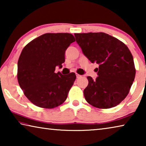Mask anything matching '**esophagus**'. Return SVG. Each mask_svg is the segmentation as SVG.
Masks as SVG:
<instances>
[{"label": "esophagus", "mask_w": 146, "mask_h": 146, "mask_svg": "<svg viewBox=\"0 0 146 146\" xmlns=\"http://www.w3.org/2000/svg\"><path fill=\"white\" fill-rule=\"evenodd\" d=\"M76 78H79L80 77H81V75H78V74H77V73L76 74Z\"/></svg>", "instance_id": "esophagus-1"}]
</instances>
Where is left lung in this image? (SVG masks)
Masks as SVG:
<instances>
[{
    "label": "left lung",
    "mask_w": 146,
    "mask_h": 146,
    "mask_svg": "<svg viewBox=\"0 0 146 146\" xmlns=\"http://www.w3.org/2000/svg\"><path fill=\"white\" fill-rule=\"evenodd\" d=\"M76 41L91 62L99 66L97 78L88 76L87 102L100 109L113 108L127 97L135 77L132 54L127 46L107 33H75Z\"/></svg>",
    "instance_id": "1"
}]
</instances>
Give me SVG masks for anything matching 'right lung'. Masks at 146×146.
I'll return each mask as SVG.
<instances>
[{
  "label": "right lung",
  "instance_id": "1",
  "mask_svg": "<svg viewBox=\"0 0 146 146\" xmlns=\"http://www.w3.org/2000/svg\"><path fill=\"white\" fill-rule=\"evenodd\" d=\"M75 41L68 33H45L29 42L18 60L17 79L28 100L38 107L52 109L61 105L76 79L75 73H55L62 67L65 52Z\"/></svg>",
  "mask_w": 146,
  "mask_h": 146
}]
</instances>
